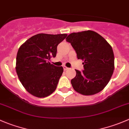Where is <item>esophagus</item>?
<instances>
[{
	"label": "esophagus",
	"mask_w": 129,
	"mask_h": 129,
	"mask_svg": "<svg viewBox=\"0 0 129 129\" xmlns=\"http://www.w3.org/2000/svg\"><path fill=\"white\" fill-rule=\"evenodd\" d=\"M68 69H69L68 67H66V66H63V70H64V71H67V70H68Z\"/></svg>",
	"instance_id": "34e87169"
}]
</instances>
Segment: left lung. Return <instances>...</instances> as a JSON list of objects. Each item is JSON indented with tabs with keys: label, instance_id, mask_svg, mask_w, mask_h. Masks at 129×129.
<instances>
[{
	"label": "left lung",
	"instance_id": "1",
	"mask_svg": "<svg viewBox=\"0 0 129 129\" xmlns=\"http://www.w3.org/2000/svg\"><path fill=\"white\" fill-rule=\"evenodd\" d=\"M84 60L82 72L75 70L71 84L76 92L84 95L95 94L107 85L114 70L112 48L104 37L92 30L74 32L66 38Z\"/></svg>",
	"mask_w": 129,
	"mask_h": 129
}]
</instances>
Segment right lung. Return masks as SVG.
Listing matches in <instances>:
<instances>
[{
	"mask_svg": "<svg viewBox=\"0 0 129 129\" xmlns=\"http://www.w3.org/2000/svg\"><path fill=\"white\" fill-rule=\"evenodd\" d=\"M67 36L39 34L19 47L16 72L21 84L32 95L39 98L47 97L56 89L63 67L54 66L49 60L56 56L57 45Z\"/></svg>",
	"mask_w": 129,
	"mask_h": 129,
	"instance_id": "right-lung-1",
	"label": "right lung"
}]
</instances>
